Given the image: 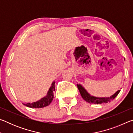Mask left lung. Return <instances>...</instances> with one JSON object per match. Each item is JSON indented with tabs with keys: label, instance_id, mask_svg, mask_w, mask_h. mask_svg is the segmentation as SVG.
<instances>
[{
	"label": "left lung",
	"instance_id": "obj_1",
	"mask_svg": "<svg viewBox=\"0 0 133 133\" xmlns=\"http://www.w3.org/2000/svg\"><path fill=\"white\" fill-rule=\"evenodd\" d=\"M77 86L85 102L90 103V104H103V103H109L113 100L120 91V90H118L113 95L109 97H97L91 96L81 84H77Z\"/></svg>",
	"mask_w": 133,
	"mask_h": 133
}]
</instances>
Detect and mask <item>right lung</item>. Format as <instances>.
I'll return each mask as SVG.
<instances>
[{
  "instance_id": "obj_1",
  "label": "right lung",
  "mask_w": 133,
  "mask_h": 133,
  "mask_svg": "<svg viewBox=\"0 0 133 133\" xmlns=\"http://www.w3.org/2000/svg\"><path fill=\"white\" fill-rule=\"evenodd\" d=\"M55 82H53L51 84V86L50 87L48 93H47V95L40 99V100H38L37 102H33L32 103H28L26 104H23L27 107L30 108H43L48 106L52 102L54 97L53 91L55 90Z\"/></svg>"
}]
</instances>
